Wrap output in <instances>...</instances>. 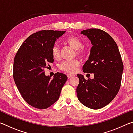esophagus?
I'll use <instances>...</instances> for the list:
<instances>
[{"label": "esophagus", "mask_w": 133, "mask_h": 133, "mask_svg": "<svg viewBox=\"0 0 133 133\" xmlns=\"http://www.w3.org/2000/svg\"><path fill=\"white\" fill-rule=\"evenodd\" d=\"M67 77H68V78H70L71 77H73V76H74V75H71V74H67Z\"/></svg>", "instance_id": "1"}]
</instances>
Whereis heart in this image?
Instances as JSON below:
<instances>
[{"instance_id": "b5f03b06", "label": "heart", "mask_w": 133, "mask_h": 133, "mask_svg": "<svg viewBox=\"0 0 133 133\" xmlns=\"http://www.w3.org/2000/svg\"><path fill=\"white\" fill-rule=\"evenodd\" d=\"M66 42L70 46L75 49L76 55L81 57H84L85 51L82 47L83 46L82 41L79 37L75 35H71L66 39ZM51 55L53 58L58 59L60 57V50L57 44H55L51 49ZM80 66V62L78 60H74L72 61L63 62L59 65V69L69 73H75L77 67Z\"/></svg>"}]
</instances>
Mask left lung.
<instances>
[{
    "label": "left lung",
    "instance_id": "obj_1",
    "mask_svg": "<svg viewBox=\"0 0 133 133\" xmlns=\"http://www.w3.org/2000/svg\"><path fill=\"white\" fill-rule=\"evenodd\" d=\"M93 46L89 59L83 67L84 73H94V78L85 80L77 75L79 84L76 89L80 102L91 109H100L113 100L121 86L123 63L114 39L105 31L89 29L81 31Z\"/></svg>",
    "mask_w": 133,
    "mask_h": 133
}]
</instances>
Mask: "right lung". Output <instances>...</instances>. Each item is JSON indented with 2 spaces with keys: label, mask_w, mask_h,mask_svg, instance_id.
Listing matches in <instances>:
<instances>
[{
  "label": "right lung",
  "mask_w": 133,
  "mask_h": 133,
  "mask_svg": "<svg viewBox=\"0 0 133 133\" xmlns=\"http://www.w3.org/2000/svg\"><path fill=\"white\" fill-rule=\"evenodd\" d=\"M66 31L41 30L30 35L17 51L13 62V78L22 97L29 105L48 109L60 97L67 80L64 74L46 76L44 69L54 62L51 49Z\"/></svg>",
  "instance_id": "1"
}]
</instances>
